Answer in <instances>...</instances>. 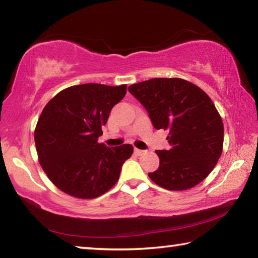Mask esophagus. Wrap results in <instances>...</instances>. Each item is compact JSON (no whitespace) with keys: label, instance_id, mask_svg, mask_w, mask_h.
<instances>
[{"label":"esophagus","instance_id":"obj_1","mask_svg":"<svg viewBox=\"0 0 258 258\" xmlns=\"http://www.w3.org/2000/svg\"><path fill=\"white\" fill-rule=\"evenodd\" d=\"M134 152H135V155H138V156H142L146 154L145 150H140V149H137V148L134 149Z\"/></svg>","mask_w":258,"mask_h":258}]
</instances>
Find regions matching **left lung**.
Returning <instances> with one entry per match:
<instances>
[{"label": "left lung", "mask_w": 258, "mask_h": 258, "mask_svg": "<svg viewBox=\"0 0 258 258\" xmlns=\"http://www.w3.org/2000/svg\"><path fill=\"white\" fill-rule=\"evenodd\" d=\"M156 130L168 131L169 150H157L159 167L148 175L171 191L194 187L213 171L223 150V121L211 98L182 78H152L128 86Z\"/></svg>", "instance_id": "8db88e82"}]
</instances>
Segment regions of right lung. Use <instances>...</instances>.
<instances>
[{
  "instance_id": "1",
  "label": "right lung",
  "mask_w": 258,
  "mask_h": 258,
  "mask_svg": "<svg viewBox=\"0 0 258 258\" xmlns=\"http://www.w3.org/2000/svg\"><path fill=\"white\" fill-rule=\"evenodd\" d=\"M126 85H74L52 98L34 132L38 161L47 177L64 194L98 198L116 184L132 145L108 148L98 142L112 107Z\"/></svg>"
}]
</instances>
